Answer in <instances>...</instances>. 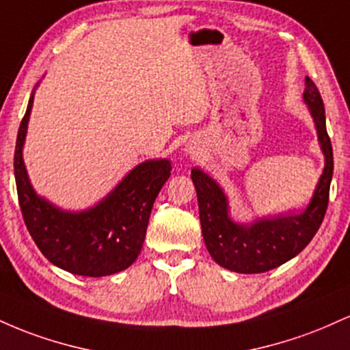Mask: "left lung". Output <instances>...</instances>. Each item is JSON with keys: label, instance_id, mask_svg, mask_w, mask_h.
I'll return each mask as SVG.
<instances>
[{"label": "left lung", "instance_id": "obj_1", "mask_svg": "<svg viewBox=\"0 0 350 350\" xmlns=\"http://www.w3.org/2000/svg\"><path fill=\"white\" fill-rule=\"evenodd\" d=\"M304 102L314 118L321 150L326 156V166L317 184L311 204L301 214L281 215L258 220L253 226L232 222L227 211V199L222 189L206 172L198 167L191 171L199 200V217L204 242L212 258L220 267L237 273H265L296 256L319 230L329 204L334 158L326 130V113L319 90L306 77Z\"/></svg>", "mask_w": 350, "mask_h": 350}]
</instances>
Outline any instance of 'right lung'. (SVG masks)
<instances>
[{"instance_id":"right-lung-1","label":"right lung","mask_w":350,"mask_h":350,"mask_svg":"<svg viewBox=\"0 0 350 350\" xmlns=\"http://www.w3.org/2000/svg\"><path fill=\"white\" fill-rule=\"evenodd\" d=\"M33 95L19 124L14 150L18 200L27 230L42 255L62 270L82 276H107L128 268L142 252L151 208L171 176L167 159L136 166L105 200L87 212L70 214L38 198L23 163Z\"/></svg>"}]
</instances>
